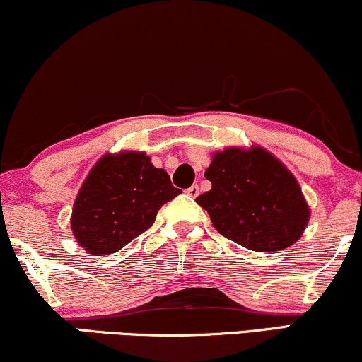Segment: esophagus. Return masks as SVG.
Masks as SVG:
<instances>
[{
  "instance_id": "1",
  "label": "esophagus",
  "mask_w": 362,
  "mask_h": 362,
  "mask_svg": "<svg viewBox=\"0 0 362 362\" xmlns=\"http://www.w3.org/2000/svg\"><path fill=\"white\" fill-rule=\"evenodd\" d=\"M186 194L189 196V198H196V196L199 194V188L196 185H193V186H189L188 189H186Z\"/></svg>"
}]
</instances>
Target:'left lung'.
<instances>
[{"mask_svg":"<svg viewBox=\"0 0 362 362\" xmlns=\"http://www.w3.org/2000/svg\"><path fill=\"white\" fill-rule=\"evenodd\" d=\"M211 189L196 198L215 228L253 252H279L304 233L310 211L293 174L262 147L213 156Z\"/></svg>","mask_w":362,"mask_h":362,"instance_id":"8db88e82","label":"left lung"}]
</instances>
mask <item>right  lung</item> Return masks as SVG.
<instances>
[{
  "label": "right lung",
  "instance_id": "right-lung-1",
  "mask_svg": "<svg viewBox=\"0 0 362 362\" xmlns=\"http://www.w3.org/2000/svg\"><path fill=\"white\" fill-rule=\"evenodd\" d=\"M181 193L169 174L153 166L144 153L107 154L80 188L72 230L92 255L119 252L149 230L164 203Z\"/></svg>",
  "mask_w": 362,
  "mask_h": 362
}]
</instances>
